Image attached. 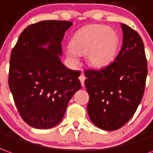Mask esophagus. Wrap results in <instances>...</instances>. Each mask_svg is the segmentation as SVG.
I'll use <instances>...</instances> for the list:
<instances>
[{"label": "esophagus", "instance_id": "obj_1", "mask_svg": "<svg viewBox=\"0 0 153 153\" xmlns=\"http://www.w3.org/2000/svg\"><path fill=\"white\" fill-rule=\"evenodd\" d=\"M79 80H80L81 85H82V86L84 87V80H85V76H84V74H81V75L79 77Z\"/></svg>", "mask_w": 153, "mask_h": 153}]
</instances>
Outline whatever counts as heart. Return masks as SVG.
Returning a JSON list of instances; mask_svg holds the SVG:
<instances>
[{
  "label": "heart",
  "instance_id": "1",
  "mask_svg": "<svg viewBox=\"0 0 153 153\" xmlns=\"http://www.w3.org/2000/svg\"><path fill=\"white\" fill-rule=\"evenodd\" d=\"M119 45L120 37L115 30L105 25H88L74 34L66 55L74 65L79 63V55H85L89 65L100 69L115 59Z\"/></svg>",
  "mask_w": 153,
  "mask_h": 153
}]
</instances>
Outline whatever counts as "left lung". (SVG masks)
<instances>
[{"mask_svg":"<svg viewBox=\"0 0 153 153\" xmlns=\"http://www.w3.org/2000/svg\"><path fill=\"white\" fill-rule=\"evenodd\" d=\"M121 26L123 46L114 62L100 70L84 71L88 114L95 126L106 131L120 128L135 114L147 75L143 39L128 25Z\"/></svg>","mask_w":153,"mask_h":153,"instance_id":"1","label":"left lung"}]
</instances>
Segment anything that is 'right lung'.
Instances as JSON below:
<instances>
[{
	"label": "right lung",
	"instance_id": "obj_1",
	"mask_svg": "<svg viewBox=\"0 0 153 153\" xmlns=\"http://www.w3.org/2000/svg\"><path fill=\"white\" fill-rule=\"evenodd\" d=\"M72 25L66 21L30 25L11 51L9 88L22 119L35 128L59 123L69 100L81 88L79 71L66 68L59 58L65 32Z\"/></svg>",
	"mask_w": 153,
	"mask_h": 153
}]
</instances>
